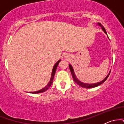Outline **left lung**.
<instances>
[{"mask_svg":"<svg viewBox=\"0 0 124 124\" xmlns=\"http://www.w3.org/2000/svg\"><path fill=\"white\" fill-rule=\"evenodd\" d=\"M97 25H98V26H100L102 30H103L104 32H105V34H106L107 35V32L106 31V30H105V28L102 25V24L101 23H98L96 24ZM108 38V37L107 36ZM69 69H70V72H71V73H72V77H73V79L74 81H75L76 83L78 84V85H79V86H80L81 87H84V88H87V89H90V88H93V87H96L97 86H99V85H101L102 83H103L104 82H105L107 80V79L108 78V77L109 73H110V72L111 70H109V72L108 73V74L107 75V76L106 78H104V79H103V80H101V82H97V83H92V84H89V83H84V82H82V81H80V80H79V79H78V78H77L76 75H75V72H74V69L73 68V67H72V65H70V64H69Z\"/></svg>","mask_w":124,"mask_h":124,"instance_id":"8db88e82","label":"left lung"}]
</instances>
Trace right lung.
Instances as JSON below:
<instances>
[{
  "instance_id": "right-lung-1",
  "label": "right lung",
  "mask_w": 124,
  "mask_h": 124,
  "mask_svg": "<svg viewBox=\"0 0 124 124\" xmlns=\"http://www.w3.org/2000/svg\"><path fill=\"white\" fill-rule=\"evenodd\" d=\"M61 61V59H59V60L58 61V62H56V63H55V65H54V66L53 67V69H52V73H51V77L50 80H49V82H48V83L47 84V85H46V86L44 87L43 89L39 90L36 91V92H27V93H32V94H37V93H42V92H45V91H46V90H47L49 88V87H50L51 85H52V83H53L54 78V76H55V72H56V68H57V66H58V64H59V62H60Z\"/></svg>"
}]
</instances>
